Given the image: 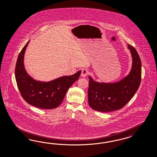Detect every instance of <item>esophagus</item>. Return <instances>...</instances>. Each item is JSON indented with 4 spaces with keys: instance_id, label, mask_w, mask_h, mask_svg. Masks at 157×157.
Listing matches in <instances>:
<instances>
[{
    "instance_id": "obj_1",
    "label": "esophagus",
    "mask_w": 157,
    "mask_h": 157,
    "mask_svg": "<svg viewBox=\"0 0 157 157\" xmlns=\"http://www.w3.org/2000/svg\"><path fill=\"white\" fill-rule=\"evenodd\" d=\"M89 74V71L86 70V69H83L82 70V72H81V76L82 77H86L87 75Z\"/></svg>"
}]
</instances>
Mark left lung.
Returning a JSON list of instances; mask_svg holds the SVG:
<instances>
[{"mask_svg":"<svg viewBox=\"0 0 157 157\" xmlns=\"http://www.w3.org/2000/svg\"><path fill=\"white\" fill-rule=\"evenodd\" d=\"M132 56L128 74L115 82H99L89 76L88 102L93 109L109 112L122 108L135 95L141 81L142 64L136 50L128 44Z\"/></svg>","mask_w":157,"mask_h":157,"instance_id":"1","label":"left lung"}]
</instances>
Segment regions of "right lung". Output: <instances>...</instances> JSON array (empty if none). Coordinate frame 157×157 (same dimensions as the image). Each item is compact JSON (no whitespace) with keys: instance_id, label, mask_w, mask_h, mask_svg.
I'll return each instance as SVG.
<instances>
[{"instance_id":"right-lung-1","label":"right lung","mask_w":157,"mask_h":157,"mask_svg":"<svg viewBox=\"0 0 157 157\" xmlns=\"http://www.w3.org/2000/svg\"><path fill=\"white\" fill-rule=\"evenodd\" d=\"M29 41L19 53L15 69L20 93L26 102L35 107L44 109L56 108L61 104L68 89L79 79L81 71L49 82L35 80L29 75L24 66V55Z\"/></svg>"}]
</instances>
